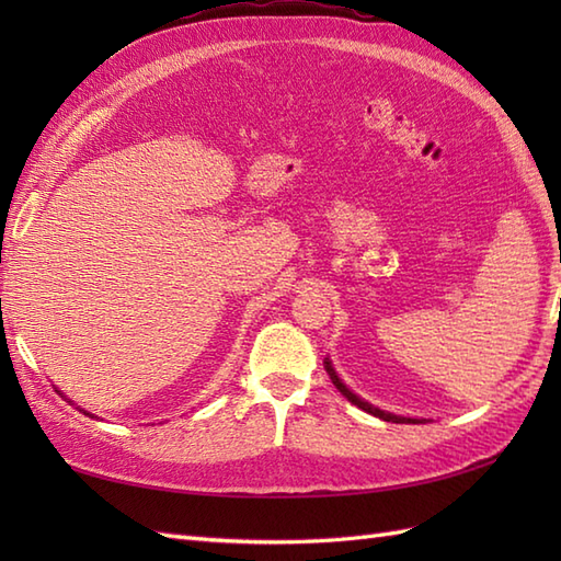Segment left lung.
<instances>
[{"label":"left lung","mask_w":561,"mask_h":561,"mask_svg":"<svg viewBox=\"0 0 561 561\" xmlns=\"http://www.w3.org/2000/svg\"><path fill=\"white\" fill-rule=\"evenodd\" d=\"M323 364H325V371H328V376L332 378V383H335V388H337V390L342 392V396L347 398L352 404H356V408H359V410H364V412H368V414H374V416H378V420H383V422H396V424H424V422H428V420H416V416H402V414H392V412L374 408L371 402L362 400L359 396H356V392H352L347 386L342 383V378L337 376L335 368H332V362H330V359H325Z\"/></svg>","instance_id":"8db88e82"}]
</instances>
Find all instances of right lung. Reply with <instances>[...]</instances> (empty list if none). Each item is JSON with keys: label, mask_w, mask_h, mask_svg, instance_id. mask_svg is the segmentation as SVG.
Instances as JSON below:
<instances>
[{"label": "right lung", "mask_w": 561, "mask_h": 561, "mask_svg": "<svg viewBox=\"0 0 561 561\" xmlns=\"http://www.w3.org/2000/svg\"><path fill=\"white\" fill-rule=\"evenodd\" d=\"M57 392H59V396H62V398H65V400H67V396H65V392H62V390H57ZM67 402H71V400H67ZM79 410H81V408H79ZM81 412H83V414H89V412H87V410H81ZM89 416H93V414H89Z\"/></svg>", "instance_id": "right-lung-1"}]
</instances>
